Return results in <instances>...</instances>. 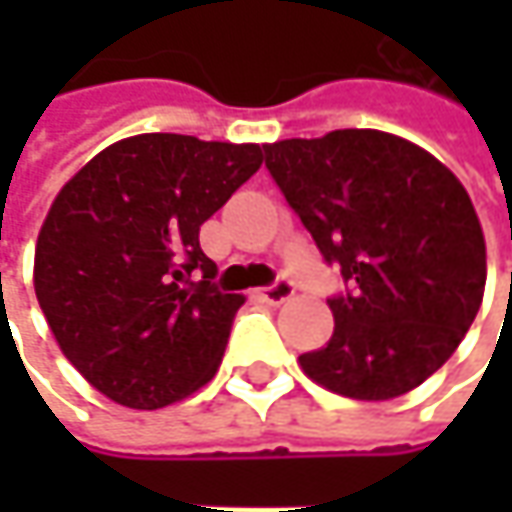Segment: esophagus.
Segmentation results:
<instances>
[{"label":"esophagus","mask_w":512,"mask_h":512,"mask_svg":"<svg viewBox=\"0 0 512 512\" xmlns=\"http://www.w3.org/2000/svg\"><path fill=\"white\" fill-rule=\"evenodd\" d=\"M296 293V287H293V282H287V279H279L276 285L270 287H262V299H265L267 305H285L287 299Z\"/></svg>","instance_id":"esophagus-1"}]
</instances>
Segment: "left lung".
I'll list each match as a JSON object with an SVG mask.
<instances>
[{
    "instance_id": "8db88e82",
    "label": "left lung",
    "mask_w": 512,
    "mask_h": 512,
    "mask_svg": "<svg viewBox=\"0 0 512 512\" xmlns=\"http://www.w3.org/2000/svg\"><path fill=\"white\" fill-rule=\"evenodd\" d=\"M265 165L350 293L333 336L299 356L316 384L359 402L419 387L470 330L484 296L482 222L453 170L370 128L265 145Z\"/></svg>"
}]
</instances>
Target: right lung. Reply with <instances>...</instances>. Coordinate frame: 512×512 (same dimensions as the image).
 <instances>
[{
    "mask_svg": "<svg viewBox=\"0 0 512 512\" xmlns=\"http://www.w3.org/2000/svg\"><path fill=\"white\" fill-rule=\"evenodd\" d=\"M262 168V148L139 133L56 193L33 290L68 362L110 402L156 410L205 387L242 293H222L199 227Z\"/></svg>",
    "mask_w": 512,
    "mask_h": 512,
    "instance_id": "right-lung-1",
    "label": "right lung"
}]
</instances>
